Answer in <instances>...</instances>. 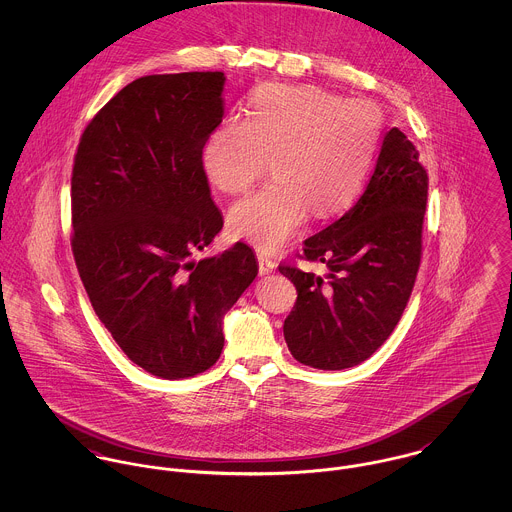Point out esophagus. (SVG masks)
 Wrapping results in <instances>:
<instances>
[{"instance_id": "esophagus-1", "label": "esophagus", "mask_w": 512, "mask_h": 512, "mask_svg": "<svg viewBox=\"0 0 512 512\" xmlns=\"http://www.w3.org/2000/svg\"><path fill=\"white\" fill-rule=\"evenodd\" d=\"M258 268H260V274L266 276V274H272V272L276 270V264H274L268 256L260 254V256H258Z\"/></svg>"}]
</instances>
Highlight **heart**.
<instances>
[{"label": "heart", "instance_id": "1", "mask_svg": "<svg viewBox=\"0 0 512 512\" xmlns=\"http://www.w3.org/2000/svg\"><path fill=\"white\" fill-rule=\"evenodd\" d=\"M384 136L380 108L319 86H264L246 122L226 118L203 147L209 181L228 195L252 189L272 161L274 183L228 213L232 236L274 252L315 217L345 211L363 191Z\"/></svg>", "mask_w": 512, "mask_h": 512}]
</instances>
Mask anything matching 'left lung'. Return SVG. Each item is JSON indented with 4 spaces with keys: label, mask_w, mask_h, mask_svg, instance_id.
<instances>
[{
    "label": "left lung",
    "mask_w": 512,
    "mask_h": 512,
    "mask_svg": "<svg viewBox=\"0 0 512 512\" xmlns=\"http://www.w3.org/2000/svg\"><path fill=\"white\" fill-rule=\"evenodd\" d=\"M428 171L414 144L386 132L357 203L307 238V262L327 278L280 264L297 299L284 321L293 359L321 370L361 365L394 331L414 288L422 258Z\"/></svg>",
    "instance_id": "obj_1"
}]
</instances>
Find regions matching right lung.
Segmentation results:
<instances>
[{"instance_id": "1", "label": "right lung", "mask_w": 512, "mask_h": 512, "mask_svg": "<svg viewBox=\"0 0 512 512\" xmlns=\"http://www.w3.org/2000/svg\"><path fill=\"white\" fill-rule=\"evenodd\" d=\"M224 73L149 74L86 126L71 179L73 254L90 303L128 359L177 380L219 361L222 317L258 274L250 246L191 260L222 215L203 147Z\"/></svg>"}]
</instances>
